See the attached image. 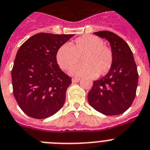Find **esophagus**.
I'll list each match as a JSON object with an SVG mask.
<instances>
[{
  "instance_id": "34e87169",
  "label": "esophagus",
  "mask_w": 150,
  "mask_h": 150,
  "mask_svg": "<svg viewBox=\"0 0 150 150\" xmlns=\"http://www.w3.org/2000/svg\"><path fill=\"white\" fill-rule=\"evenodd\" d=\"M71 81H72L73 83H77L80 81V79H79V78H74V79H72Z\"/></svg>"
}]
</instances>
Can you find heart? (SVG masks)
I'll return each instance as SVG.
<instances>
[{
    "mask_svg": "<svg viewBox=\"0 0 150 150\" xmlns=\"http://www.w3.org/2000/svg\"><path fill=\"white\" fill-rule=\"evenodd\" d=\"M81 57L83 63L70 70L75 77L104 76L113 64V53L104 41L92 35L80 36L71 45H62L56 52V61L63 70H69Z\"/></svg>",
    "mask_w": 150,
    "mask_h": 150,
    "instance_id": "b5f03b06",
    "label": "heart"
}]
</instances>
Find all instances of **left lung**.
<instances>
[{
	"label": "left lung",
	"instance_id": "left-lung-1",
	"mask_svg": "<svg viewBox=\"0 0 150 150\" xmlns=\"http://www.w3.org/2000/svg\"><path fill=\"white\" fill-rule=\"evenodd\" d=\"M110 42L113 64L102 79L94 81L88 94L91 106L104 115L123 114L131 106L138 84V72L133 52L121 37L110 31L94 33Z\"/></svg>",
	"mask_w": 150,
	"mask_h": 150
}]
</instances>
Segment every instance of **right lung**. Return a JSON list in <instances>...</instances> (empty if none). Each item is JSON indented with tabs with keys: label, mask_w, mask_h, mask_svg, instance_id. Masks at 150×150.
I'll use <instances>...</instances> for the list:
<instances>
[{
	"label": "right lung",
	"mask_w": 150,
	"mask_h": 150,
	"mask_svg": "<svg viewBox=\"0 0 150 150\" xmlns=\"http://www.w3.org/2000/svg\"><path fill=\"white\" fill-rule=\"evenodd\" d=\"M73 36L40 33L17 51L11 71L13 95L30 117L47 118L63 106L71 78L60 69L56 52Z\"/></svg>",
	"instance_id": "1"
}]
</instances>
